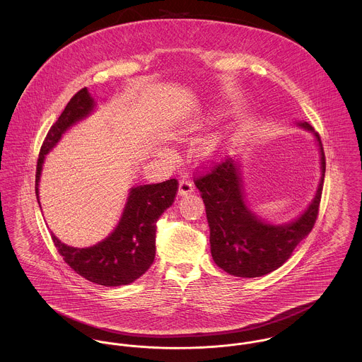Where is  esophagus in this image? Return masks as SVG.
Wrapping results in <instances>:
<instances>
[{"instance_id": "obj_1", "label": "esophagus", "mask_w": 362, "mask_h": 362, "mask_svg": "<svg viewBox=\"0 0 362 362\" xmlns=\"http://www.w3.org/2000/svg\"><path fill=\"white\" fill-rule=\"evenodd\" d=\"M194 191V182L189 177H182L180 180V185H178V195L182 197V195H188Z\"/></svg>"}]
</instances>
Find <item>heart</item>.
I'll use <instances>...</instances> for the list:
<instances>
[{
    "mask_svg": "<svg viewBox=\"0 0 362 362\" xmlns=\"http://www.w3.org/2000/svg\"><path fill=\"white\" fill-rule=\"evenodd\" d=\"M217 152H220V146H218V142L216 139H210L209 142H206V146L204 149V153L206 156H214L217 155Z\"/></svg>",
    "mask_w": 362,
    "mask_h": 362,
    "instance_id": "obj_1",
    "label": "heart"
}]
</instances>
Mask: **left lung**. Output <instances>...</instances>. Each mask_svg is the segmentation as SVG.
Listing matches in <instances>:
<instances>
[{
	"label": "left lung",
	"instance_id": "left-lung-1",
	"mask_svg": "<svg viewBox=\"0 0 362 362\" xmlns=\"http://www.w3.org/2000/svg\"><path fill=\"white\" fill-rule=\"evenodd\" d=\"M296 125L310 131L320 155V180L316 192L297 218L274 224L251 209L238 158L228 157L195 180L206 207L211 258L228 274L252 279L279 269L310 234L316 221L326 170L323 146L308 122L300 121Z\"/></svg>",
	"mask_w": 362,
	"mask_h": 362
}]
</instances>
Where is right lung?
<instances>
[{
	"label": "right lung",
	"instance_id": "1",
	"mask_svg": "<svg viewBox=\"0 0 362 362\" xmlns=\"http://www.w3.org/2000/svg\"><path fill=\"white\" fill-rule=\"evenodd\" d=\"M95 108L96 102L85 88L69 100L50 128L37 160L36 197L39 206V182L46 155L69 128L93 114ZM177 189L175 178L160 184L132 187L112 233L92 247H69L52 233V241L59 255L79 276L105 287L127 286L152 266L156 255V223L163 211L173 205Z\"/></svg>",
	"mask_w": 362,
	"mask_h": 362
}]
</instances>
